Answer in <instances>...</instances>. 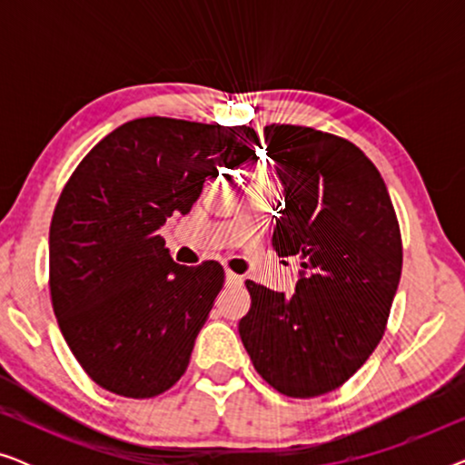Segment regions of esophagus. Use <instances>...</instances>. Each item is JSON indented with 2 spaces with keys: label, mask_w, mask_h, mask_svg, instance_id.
I'll return each instance as SVG.
<instances>
[{
  "label": "esophagus",
  "mask_w": 465,
  "mask_h": 465,
  "mask_svg": "<svg viewBox=\"0 0 465 465\" xmlns=\"http://www.w3.org/2000/svg\"><path fill=\"white\" fill-rule=\"evenodd\" d=\"M224 279H226V285H234V288H237V285H241L243 283V279H241L239 275H234L232 271H226V275H224Z\"/></svg>",
  "instance_id": "1"
}]
</instances>
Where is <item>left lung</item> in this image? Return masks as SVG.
Here are the masks:
<instances>
[{
    "instance_id": "obj_1",
    "label": "left lung",
    "mask_w": 465,
    "mask_h": 465,
    "mask_svg": "<svg viewBox=\"0 0 465 465\" xmlns=\"http://www.w3.org/2000/svg\"><path fill=\"white\" fill-rule=\"evenodd\" d=\"M282 182L272 247L301 262L296 292L245 282L239 334L260 377L290 398L341 387L379 345L402 272L390 193L358 145L309 126H264Z\"/></svg>"
}]
</instances>
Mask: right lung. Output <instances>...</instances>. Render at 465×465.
<instances>
[{"mask_svg": "<svg viewBox=\"0 0 465 465\" xmlns=\"http://www.w3.org/2000/svg\"><path fill=\"white\" fill-rule=\"evenodd\" d=\"M256 143L250 126L137 118L69 177L50 222V296L69 349L104 390L154 398L186 372L224 269L175 264L158 231Z\"/></svg>", "mask_w": 465, "mask_h": 465, "instance_id": "1", "label": "right lung"}]
</instances>
